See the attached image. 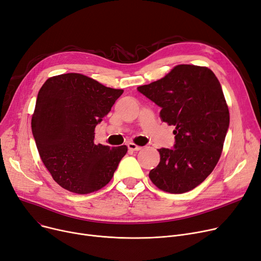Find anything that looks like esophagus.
Segmentation results:
<instances>
[{"label":"esophagus","mask_w":261,"mask_h":261,"mask_svg":"<svg viewBox=\"0 0 261 261\" xmlns=\"http://www.w3.org/2000/svg\"><path fill=\"white\" fill-rule=\"evenodd\" d=\"M127 147H128V149H130V150H140V149L142 148L141 146L137 145V144H135V143H133V142L128 143V144H127Z\"/></svg>","instance_id":"obj_1"}]
</instances>
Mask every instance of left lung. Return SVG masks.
<instances>
[{
	"instance_id": "8db88e82",
	"label": "left lung",
	"mask_w": 261,
	"mask_h": 261,
	"mask_svg": "<svg viewBox=\"0 0 261 261\" xmlns=\"http://www.w3.org/2000/svg\"><path fill=\"white\" fill-rule=\"evenodd\" d=\"M137 89L161 107L163 122L176 127L174 148L158 149L160 162L149 179L171 194L195 189L215 168L229 124L217 76L207 67L181 64Z\"/></svg>"
}]
</instances>
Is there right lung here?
<instances>
[{
    "mask_svg": "<svg viewBox=\"0 0 261 261\" xmlns=\"http://www.w3.org/2000/svg\"><path fill=\"white\" fill-rule=\"evenodd\" d=\"M122 94L123 89L74 72L51 76L43 84L32 129L40 157L60 187L83 195L112 180L127 146L95 144V128Z\"/></svg>",
    "mask_w": 261,
    "mask_h": 261,
    "instance_id": "add662e5",
    "label": "right lung"
}]
</instances>
